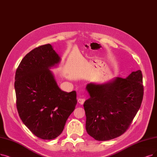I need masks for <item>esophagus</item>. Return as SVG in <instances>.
<instances>
[{
  "label": "esophagus",
  "mask_w": 157,
  "mask_h": 157,
  "mask_svg": "<svg viewBox=\"0 0 157 157\" xmlns=\"http://www.w3.org/2000/svg\"><path fill=\"white\" fill-rule=\"evenodd\" d=\"M77 101H78V104L82 105V104H83L84 103L85 99H84V98H78V100H77Z\"/></svg>",
  "instance_id": "1"
}]
</instances>
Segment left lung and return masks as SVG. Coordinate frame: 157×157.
Instances as JSON below:
<instances>
[{
    "mask_svg": "<svg viewBox=\"0 0 157 157\" xmlns=\"http://www.w3.org/2000/svg\"><path fill=\"white\" fill-rule=\"evenodd\" d=\"M142 74L133 71L126 78L86 86L90 98L84 108L86 129L93 139L105 141L124 134L140 109L144 96Z\"/></svg>",
    "mask_w": 157,
    "mask_h": 157,
    "instance_id": "1",
    "label": "left lung"
}]
</instances>
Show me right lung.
I'll list each match as a JSON object with an SVG mask.
<instances>
[{"label":"right lung","mask_w":157,"mask_h":157,"mask_svg":"<svg viewBox=\"0 0 157 157\" xmlns=\"http://www.w3.org/2000/svg\"><path fill=\"white\" fill-rule=\"evenodd\" d=\"M60 59L51 44L31 50L15 73L16 105L22 122L44 140L59 136L77 104V93L62 91L49 69Z\"/></svg>","instance_id":"add662e5"}]
</instances>
